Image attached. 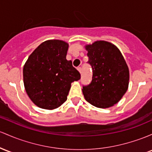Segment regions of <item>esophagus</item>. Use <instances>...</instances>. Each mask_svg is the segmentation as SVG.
<instances>
[{"label": "esophagus", "instance_id": "obj_1", "mask_svg": "<svg viewBox=\"0 0 152 152\" xmlns=\"http://www.w3.org/2000/svg\"><path fill=\"white\" fill-rule=\"evenodd\" d=\"M78 69V71H79V72L80 73H81V67H79L77 68Z\"/></svg>", "mask_w": 152, "mask_h": 152}]
</instances>
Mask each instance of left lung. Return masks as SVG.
<instances>
[{
	"label": "left lung",
	"instance_id": "obj_1",
	"mask_svg": "<svg viewBox=\"0 0 152 152\" xmlns=\"http://www.w3.org/2000/svg\"><path fill=\"white\" fill-rule=\"evenodd\" d=\"M85 49L93 70L91 84L83 86L85 99L96 107H110L128 90L130 76L127 63L120 50L109 42L96 41L85 45Z\"/></svg>",
	"mask_w": 152,
	"mask_h": 152
}]
</instances>
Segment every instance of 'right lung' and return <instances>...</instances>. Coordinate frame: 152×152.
<instances>
[{"mask_svg":"<svg viewBox=\"0 0 152 152\" xmlns=\"http://www.w3.org/2000/svg\"><path fill=\"white\" fill-rule=\"evenodd\" d=\"M68 44L60 39L41 43L31 53L23 68L26 92L39 107L54 110L67 99L71 83L81 78L66 60Z\"/></svg>","mask_w":152,"mask_h":152,"instance_id":"obj_1","label":"right lung"}]
</instances>
